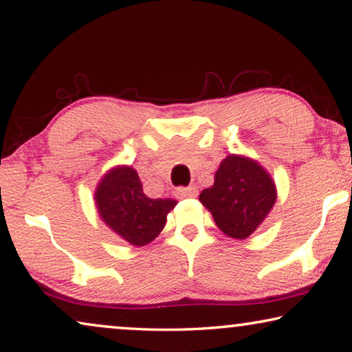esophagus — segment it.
I'll use <instances>...</instances> for the list:
<instances>
[{"mask_svg": "<svg viewBox=\"0 0 352 352\" xmlns=\"http://www.w3.org/2000/svg\"><path fill=\"white\" fill-rule=\"evenodd\" d=\"M177 194L180 197H196L199 194V189H197V186H194V185L180 186V188H177Z\"/></svg>", "mask_w": 352, "mask_h": 352, "instance_id": "esophagus-1", "label": "esophagus"}]
</instances>
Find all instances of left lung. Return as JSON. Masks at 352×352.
I'll list each match as a JSON object with an SVG mask.
<instances>
[{
  "label": "left lung",
  "mask_w": 352,
  "mask_h": 352,
  "mask_svg": "<svg viewBox=\"0 0 352 352\" xmlns=\"http://www.w3.org/2000/svg\"><path fill=\"white\" fill-rule=\"evenodd\" d=\"M199 200L226 235L244 239L271 211L276 186L255 161L230 155L217 169L214 185L204 189Z\"/></svg>",
  "instance_id": "1"
}]
</instances>
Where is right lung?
<instances>
[{
    "instance_id": "right-lung-1",
    "label": "right lung",
    "mask_w": 352,
    "mask_h": 352,
    "mask_svg": "<svg viewBox=\"0 0 352 352\" xmlns=\"http://www.w3.org/2000/svg\"><path fill=\"white\" fill-rule=\"evenodd\" d=\"M96 200L102 219L133 246H146L164 228L177 205L170 199H150L131 167H116L100 182Z\"/></svg>"
}]
</instances>
